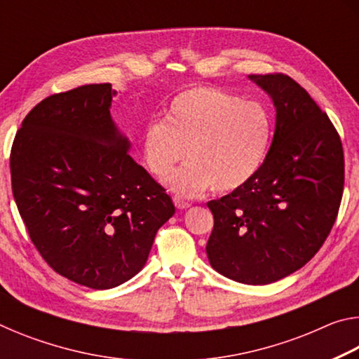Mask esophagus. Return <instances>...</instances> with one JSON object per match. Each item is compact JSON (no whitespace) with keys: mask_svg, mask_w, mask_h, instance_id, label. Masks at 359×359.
Returning a JSON list of instances; mask_svg holds the SVG:
<instances>
[{"mask_svg":"<svg viewBox=\"0 0 359 359\" xmlns=\"http://www.w3.org/2000/svg\"><path fill=\"white\" fill-rule=\"evenodd\" d=\"M174 204H175V208L180 209V210L191 208V204H190V203H188V201H184V199L179 198V196H175V198H174Z\"/></svg>","mask_w":359,"mask_h":359,"instance_id":"obj_1","label":"esophagus"}]
</instances>
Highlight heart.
<instances>
[{
  "instance_id": "b5f03b06",
  "label": "heart",
  "mask_w": 359,
  "mask_h": 359,
  "mask_svg": "<svg viewBox=\"0 0 359 359\" xmlns=\"http://www.w3.org/2000/svg\"><path fill=\"white\" fill-rule=\"evenodd\" d=\"M274 121L264 104L215 87H194L171 101L168 117L151 118L142 131V158L154 175L166 174L182 156L191 158L165 177L180 196L209 187L234 191L250 182L269 154Z\"/></svg>"
}]
</instances>
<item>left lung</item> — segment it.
I'll return each mask as SVG.
<instances>
[{
  "label": "left lung",
  "mask_w": 359,
  "mask_h": 359,
  "mask_svg": "<svg viewBox=\"0 0 359 359\" xmlns=\"http://www.w3.org/2000/svg\"><path fill=\"white\" fill-rule=\"evenodd\" d=\"M276 107V131L257 175L208 203L210 266L247 285H267L313 258L336 222L344 193V150L311 95L285 74H252Z\"/></svg>",
  "instance_id": "1"
}]
</instances>
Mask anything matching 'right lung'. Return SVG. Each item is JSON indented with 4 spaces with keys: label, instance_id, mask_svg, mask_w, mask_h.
<instances>
[{
    "label": "right lung",
    "instance_id": "obj_1",
    "mask_svg": "<svg viewBox=\"0 0 359 359\" xmlns=\"http://www.w3.org/2000/svg\"><path fill=\"white\" fill-rule=\"evenodd\" d=\"M111 83L42 100L11 150L12 193L34 247L53 271L93 290L135 277L174 215L165 188L128 154L111 115Z\"/></svg>",
    "mask_w": 359,
    "mask_h": 359
}]
</instances>
